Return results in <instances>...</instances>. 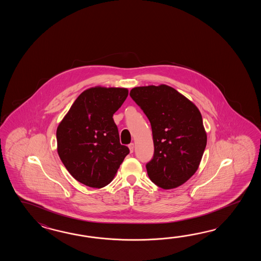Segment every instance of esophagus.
<instances>
[{
    "label": "esophagus",
    "mask_w": 261,
    "mask_h": 261,
    "mask_svg": "<svg viewBox=\"0 0 261 261\" xmlns=\"http://www.w3.org/2000/svg\"><path fill=\"white\" fill-rule=\"evenodd\" d=\"M128 148H129V151H130V153H133V149H134V144H128Z\"/></svg>",
    "instance_id": "34e87169"
}]
</instances>
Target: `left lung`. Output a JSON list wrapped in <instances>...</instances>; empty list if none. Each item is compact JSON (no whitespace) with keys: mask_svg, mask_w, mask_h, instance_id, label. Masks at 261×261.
I'll list each match as a JSON object with an SVG mask.
<instances>
[{"mask_svg":"<svg viewBox=\"0 0 261 261\" xmlns=\"http://www.w3.org/2000/svg\"><path fill=\"white\" fill-rule=\"evenodd\" d=\"M129 95L152 128L154 155L146 164L150 180L163 189L186 183L198 170L207 144L199 109L167 85L137 87Z\"/></svg>","mask_w":261,"mask_h":261,"instance_id":"obj_1","label":"left lung"}]
</instances>
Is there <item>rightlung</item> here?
Listing matches in <instances>:
<instances>
[{
  "mask_svg": "<svg viewBox=\"0 0 261 261\" xmlns=\"http://www.w3.org/2000/svg\"><path fill=\"white\" fill-rule=\"evenodd\" d=\"M128 94L124 88H90L78 96L59 124L58 154L78 182L96 189L106 187L129 153L120 144L113 119Z\"/></svg>",
  "mask_w": 261,
  "mask_h": 261,
  "instance_id": "add662e5",
  "label": "right lung"
}]
</instances>
